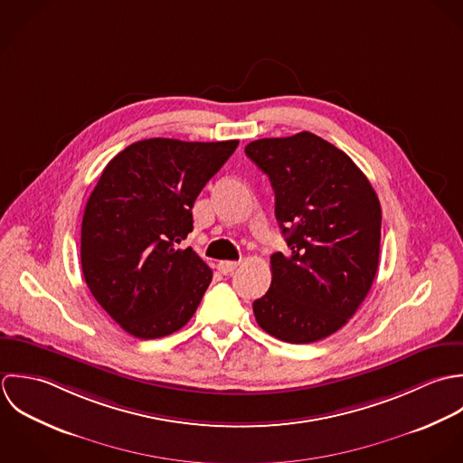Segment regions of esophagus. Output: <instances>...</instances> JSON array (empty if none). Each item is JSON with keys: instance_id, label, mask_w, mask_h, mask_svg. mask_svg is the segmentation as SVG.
<instances>
[{"instance_id": "1", "label": "esophagus", "mask_w": 463, "mask_h": 463, "mask_svg": "<svg viewBox=\"0 0 463 463\" xmlns=\"http://www.w3.org/2000/svg\"><path fill=\"white\" fill-rule=\"evenodd\" d=\"M238 261H220L218 263V270H220V274H223V276H229V274H232L236 269H238Z\"/></svg>"}]
</instances>
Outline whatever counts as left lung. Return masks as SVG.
<instances>
[{"instance_id":"left-lung-1","label":"left lung","mask_w":463,"mask_h":463,"mask_svg":"<svg viewBox=\"0 0 463 463\" xmlns=\"http://www.w3.org/2000/svg\"><path fill=\"white\" fill-rule=\"evenodd\" d=\"M269 175L288 254L270 258V289L254 300L263 331L288 344L318 342L347 324L379 267L381 205L365 174L311 132L245 146Z\"/></svg>"}]
</instances>
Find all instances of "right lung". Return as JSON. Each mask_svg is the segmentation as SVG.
I'll use <instances>...</instances> for the list:
<instances>
[{
    "mask_svg": "<svg viewBox=\"0 0 463 463\" xmlns=\"http://www.w3.org/2000/svg\"><path fill=\"white\" fill-rule=\"evenodd\" d=\"M238 141L132 143L101 172L82 218V272L98 304L128 335L168 336L196 311L213 270L191 247L193 203Z\"/></svg>",
    "mask_w": 463,
    "mask_h": 463,
    "instance_id": "1",
    "label": "right lung"
}]
</instances>
